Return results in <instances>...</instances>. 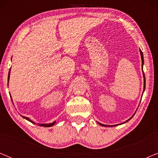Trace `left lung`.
Segmentation results:
<instances>
[{
    "instance_id": "obj_1",
    "label": "left lung",
    "mask_w": 158,
    "mask_h": 158,
    "mask_svg": "<svg viewBox=\"0 0 158 158\" xmlns=\"http://www.w3.org/2000/svg\"><path fill=\"white\" fill-rule=\"evenodd\" d=\"M139 52H140V55H141V59H142V72H143V64H144V57H143V53H142V52L141 51V49H139ZM142 74H143V77H144V90H143V93H144V90H145V85H146V81H145V76H144V72L142 73ZM142 95H143V94H142ZM136 113V112H135ZM135 113L133 114V116H131V117L130 118H129L128 120H127L126 122H123V123H122V124H124L125 122H128L129 120H130L131 118L133 117L134 116V115H135ZM99 124L101 125V126H102V127H115V126H118V125H120V124H115V125H106V124H101V123H99V122H98Z\"/></svg>"
}]
</instances>
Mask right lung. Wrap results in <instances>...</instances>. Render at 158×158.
<instances>
[{
    "label": "right lung",
    "mask_w": 158,
    "mask_h": 158,
    "mask_svg": "<svg viewBox=\"0 0 158 158\" xmlns=\"http://www.w3.org/2000/svg\"><path fill=\"white\" fill-rule=\"evenodd\" d=\"M10 70H9V73H8V81H9V78H10ZM10 97H11V96H10ZM22 117L23 118H25V119L28 120V121H29V122L33 123V124H35V123H34L33 121H31V119H29V118H28V117H26V116H22ZM55 123H56V122H54L53 123H49V124H38V125H39V126L44 127H52L53 125L55 124Z\"/></svg>",
    "instance_id": "1"
}]
</instances>
